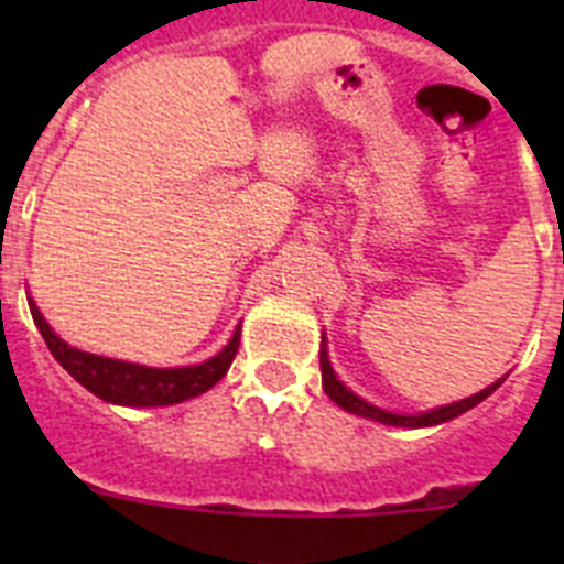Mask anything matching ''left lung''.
<instances>
[{
  "mask_svg": "<svg viewBox=\"0 0 564 564\" xmlns=\"http://www.w3.org/2000/svg\"><path fill=\"white\" fill-rule=\"evenodd\" d=\"M318 367H322V387H325L327 398L330 401H336L341 410L352 412V415H361V417H372V421H381V423H390V426H435V423H443V421H452V417L463 415L466 410H471V406H477V403L482 401V398H488L491 392L500 387V381L491 383V387H486L482 392H477V395L471 398H463V401H455L449 403V406H441V410H430V412H421V415H392V412H383L378 410V406H372V403L361 401L358 395H352L347 387H344L341 381L336 378V372H333L330 367V358H327V350L325 344H322V352H318Z\"/></svg>",
  "mask_w": 564,
  "mask_h": 564,
  "instance_id": "obj_1",
  "label": "left lung"
}]
</instances>
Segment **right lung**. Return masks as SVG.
<instances>
[{
  "mask_svg": "<svg viewBox=\"0 0 564 564\" xmlns=\"http://www.w3.org/2000/svg\"><path fill=\"white\" fill-rule=\"evenodd\" d=\"M30 313H33V322H36L39 333L47 341L50 352L64 370L76 378L82 387H87L93 395L104 398L109 403H123V406H169V403L188 401V398L212 390L214 383L228 372L239 347L237 330L231 341L226 344V350L217 352L208 361L194 364V367H174V370H154V367L115 361V358L76 350V347H69L67 341H62L56 333L50 330V325L33 302H30Z\"/></svg>",
  "mask_w": 564,
  "mask_h": 564,
  "instance_id": "1",
  "label": "right lung"
}]
</instances>
